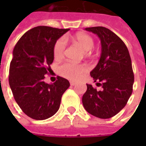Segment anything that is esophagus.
Instances as JSON below:
<instances>
[{"label": "esophagus", "mask_w": 146, "mask_h": 146, "mask_svg": "<svg viewBox=\"0 0 146 146\" xmlns=\"http://www.w3.org/2000/svg\"><path fill=\"white\" fill-rule=\"evenodd\" d=\"M76 82H74V81H70V85L71 86H74V85H76Z\"/></svg>", "instance_id": "obj_1"}]
</instances>
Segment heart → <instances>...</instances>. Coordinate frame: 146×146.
I'll return each instance as SVG.
<instances>
[{"label":"heart","instance_id":"1","mask_svg":"<svg viewBox=\"0 0 146 146\" xmlns=\"http://www.w3.org/2000/svg\"><path fill=\"white\" fill-rule=\"evenodd\" d=\"M73 41L81 48L83 51L88 52L94 48L95 42L92 36L87 33H79L73 36ZM66 48V40L64 37L58 39L53 48V55L56 60H60L63 58ZM58 72L61 76L70 80H77L87 72V67L82 64L65 62L58 68Z\"/></svg>","mask_w":146,"mask_h":146}]
</instances>
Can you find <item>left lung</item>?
<instances>
[{"instance_id": "8db88e82", "label": "left lung", "mask_w": 146, "mask_h": 146, "mask_svg": "<svg viewBox=\"0 0 146 146\" xmlns=\"http://www.w3.org/2000/svg\"><path fill=\"white\" fill-rule=\"evenodd\" d=\"M85 30L97 34L101 40V57L90 74L102 86V90L87 84L83 105L90 114L108 119L125 106L132 94L135 77L131 59L125 44L110 30L103 27Z\"/></svg>"}]
</instances>
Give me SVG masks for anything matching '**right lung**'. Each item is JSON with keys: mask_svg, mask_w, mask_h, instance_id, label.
I'll list each match as a JSON object with an SVG mask.
<instances>
[{"mask_svg": "<svg viewBox=\"0 0 146 146\" xmlns=\"http://www.w3.org/2000/svg\"><path fill=\"white\" fill-rule=\"evenodd\" d=\"M69 30L34 27L24 33L13 49L9 85L19 106L32 119L42 120L54 115L70 87L68 80L58 76L51 84L44 82L46 74L52 72L54 43Z\"/></svg>", "mask_w": 146, "mask_h": 146, "instance_id": "add662e5", "label": "right lung"}]
</instances>
